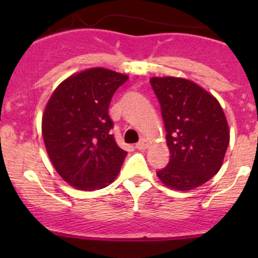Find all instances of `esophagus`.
<instances>
[{
  "label": "esophagus",
  "instance_id": "34e87169",
  "mask_svg": "<svg viewBox=\"0 0 258 258\" xmlns=\"http://www.w3.org/2000/svg\"><path fill=\"white\" fill-rule=\"evenodd\" d=\"M148 147H149V142H148L147 139H142L141 142H138V143L136 144V148H137L138 150H144L147 149Z\"/></svg>",
  "mask_w": 258,
  "mask_h": 258
}]
</instances>
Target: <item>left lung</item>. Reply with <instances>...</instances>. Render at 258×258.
Masks as SVG:
<instances>
[{
	"mask_svg": "<svg viewBox=\"0 0 258 258\" xmlns=\"http://www.w3.org/2000/svg\"><path fill=\"white\" fill-rule=\"evenodd\" d=\"M171 158L156 174L168 188L190 190L220 171L229 128L223 109L212 94L182 78H152Z\"/></svg>",
	"mask_w": 258,
	"mask_h": 258,
	"instance_id": "8db88e82",
	"label": "left lung"
}]
</instances>
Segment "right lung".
<instances>
[{
    "instance_id": "obj_1",
    "label": "right lung",
    "mask_w": 258,
    "mask_h": 258,
    "mask_svg": "<svg viewBox=\"0 0 258 258\" xmlns=\"http://www.w3.org/2000/svg\"><path fill=\"white\" fill-rule=\"evenodd\" d=\"M128 76L104 68L75 74L55 88L42 116V136L53 166L81 190L116 178L127 153L117 146L108 114L115 91Z\"/></svg>"
}]
</instances>
